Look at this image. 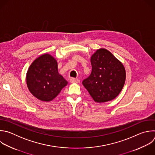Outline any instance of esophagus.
<instances>
[{
  "label": "esophagus",
  "mask_w": 155,
  "mask_h": 155,
  "mask_svg": "<svg viewBox=\"0 0 155 155\" xmlns=\"http://www.w3.org/2000/svg\"><path fill=\"white\" fill-rule=\"evenodd\" d=\"M70 82H71V83H78L80 82V80L71 78H70Z\"/></svg>",
  "instance_id": "1"
}]
</instances>
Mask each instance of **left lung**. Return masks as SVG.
I'll list each match as a JSON object with an SVG mask.
<instances>
[{
    "label": "left lung",
    "mask_w": 155,
    "mask_h": 155,
    "mask_svg": "<svg viewBox=\"0 0 155 155\" xmlns=\"http://www.w3.org/2000/svg\"><path fill=\"white\" fill-rule=\"evenodd\" d=\"M92 72L83 81L93 100L104 103L114 99L121 92L126 72L122 63L110 51L100 48L91 56Z\"/></svg>",
    "instance_id": "1"
}]
</instances>
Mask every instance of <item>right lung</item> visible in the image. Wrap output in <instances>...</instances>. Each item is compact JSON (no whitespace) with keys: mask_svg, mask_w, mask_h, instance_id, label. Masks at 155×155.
<instances>
[{"mask_svg":"<svg viewBox=\"0 0 155 155\" xmlns=\"http://www.w3.org/2000/svg\"><path fill=\"white\" fill-rule=\"evenodd\" d=\"M26 81L31 94L44 101L54 100L68 84L58 73L57 60L48 54L41 55L31 63L27 72Z\"/></svg>","mask_w":155,"mask_h":155,"instance_id":"obj_1","label":"right lung"}]
</instances>
